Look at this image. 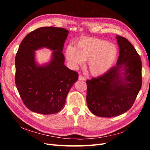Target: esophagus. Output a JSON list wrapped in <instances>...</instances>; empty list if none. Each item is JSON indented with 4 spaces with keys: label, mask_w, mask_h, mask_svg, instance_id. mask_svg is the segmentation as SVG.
I'll list each match as a JSON object with an SVG mask.
<instances>
[{
    "label": "esophagus",
    "mask_w": 150,
    "mask_h": 150,
    "mask_svg": "<svg viewBox=\"0 0 150 150\" xmlns=\"http://www.w3.org/2000/svg\"><path fill=\"white\" fill-rule=\"evenodd\" d=\"M79 79L81 80V81H84L85 80V78L82 75H79Z\"/></svg>",
    "instance_id": "obj_1"
}]
</instances>
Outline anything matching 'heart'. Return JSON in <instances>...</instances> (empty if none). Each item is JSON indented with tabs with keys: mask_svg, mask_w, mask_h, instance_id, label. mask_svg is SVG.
Returning <instances> with one entry per match:
<instances>
[{
	"mask_svg": "<svg viewBox=\"0 0 150 150\" xmlns=\"http://www.w3.org/2000/svg\"><path fill=\"white\" fill-rule=\"evenodd\" d=\"M118 50L114 44L97 38H83L76 44L67 46L65 55L67 61L73 66L82 65L88 61V67L91 74L102 76L114 65Z\"/></svg>",
	"mask_w": 150,
	"mask_h": 150,
	"instance_id": "b5f03b06",
	"label": "heart"
}]
</instances>
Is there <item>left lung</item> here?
I'll return each instance as SVG.
<instances>
[{
    "mask_svg": "<svg viewBox=\"0 0 150 150\" xmlns=\"http://www.w3.org/2000/svg\"><path fill=\"white\" fill-rule=\"evenodd\" d=\"M120 56L106 74L86 81V102L93 114L111 117L128 111L142 88V61L126 38L116 35Z\"/></svg>",
    "mask_w": 150,
    "mask_h": 150,
    "instance_id": "8db88e82",
    "label": "left lung"
}]
</instances>
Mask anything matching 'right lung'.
<instances>
[{"label":"right lung","mask_w":150,"mask_h":150,"mask_svg":"<svg viewBox=\"0 0 150 150\" xmlns=\"http://www.w3.org/2000/svg\"><path fill=\"white\" fill-rule=\"evenodd\" d=\"M68 34L64 28L43 27L28 34L20 44L15 59V81L22 101L31 111L42 115L59 112L78 79V72L64 65L62 52ZM44 47L53 51L52 58L40 65L35 51Z\"/></svg>","instance_id":"obj_1"}]
</instances>
